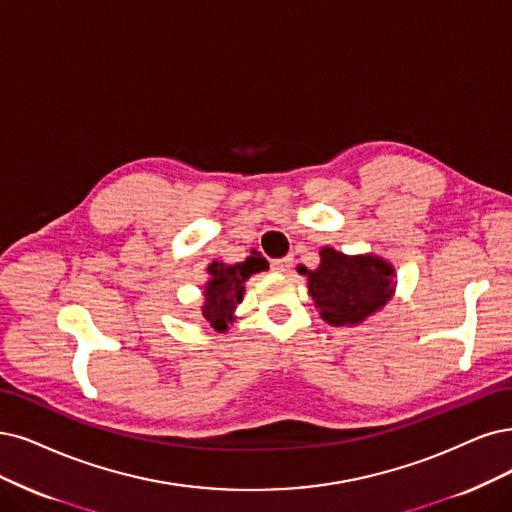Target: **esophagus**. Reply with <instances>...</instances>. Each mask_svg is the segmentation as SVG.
<instances>
[{"label":"esophagus","instance_id":"obj_1","mask_svg":"<svg viewBox=\"0 0 512 512\" xmlns=\"http://www.w3.org/2000/svg\"><path fill=\"white\" fill-rule=\"evenodd\" d=\"M293 268V257H285V259H274L272 261V270L278 274H287Z\"/></svg>","mask_w":512,"mask_h":512}]
</instances>
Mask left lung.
<instances>
[{
    "instance_id": "obj_1",
    "label": "left lung",
    "mask_w": 512,
    "mask_h": 512,
    "mask_svg": "<svg viewBox=\"0 0 512 512\" xmlns=\"http://www.w3.org/2000/svg\"><path fill=\"white\" fill-rule=\"evenodd\" d=\"M304 274L320 318L333 327L365 323L396 291L394 266L373 253L346 255L333 246H323L318 268H306Z\"/></svg>"
}]
</instances>
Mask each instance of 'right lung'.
<instances>
[{
    "mask_svg": "<svg viewBox=\"0 0 512 512\" xmlns=\"http://www.w3.org/2000/svg\"><path fill=\"white\" fill-rule=\"evenodd\" d=\"M268 261L261 255H253L234 266H227L223 261L213 259L208 263V280L204 282V306L202 316L211 323V327L219 333L234 323L236 308L242 304L244 297V282L257 272H266Z\"/></svg>",
    "mask_w": 512,
    "mask_h": 512,
    "instance_id": "obj_1",
    "label": "right lung"
}]
</instances>
